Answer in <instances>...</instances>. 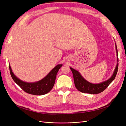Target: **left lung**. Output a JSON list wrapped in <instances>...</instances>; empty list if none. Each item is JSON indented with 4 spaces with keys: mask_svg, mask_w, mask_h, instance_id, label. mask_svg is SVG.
<instances>
[{
    "mask_svg": "<svg viewBox=\"0 0 126 126\" xmlns=\"http://www.w3.org/2000/svg\"><path fill=\"white\" fill-rule=\"evenodd\" d=\"M115 45L117 55L118 56V50L116 44ZM70 68L72 71V74H73L75 87L79 91L83 93L90 94H99L102 92L103 91H104V90H105L110 83L112 82L113 80L115 79L118 71V57H117V63L116 67L111 77L108 79L107 80L99 83H92L88 82L82 77V76L80 74V72L78 71L73 69L71 67H70Z\"/></svg>",
    "mask_w": 126,
    "mask_h": 126,
    "instance_id": "left-lung-1",
    "label": "left lung"
}]
</instances>
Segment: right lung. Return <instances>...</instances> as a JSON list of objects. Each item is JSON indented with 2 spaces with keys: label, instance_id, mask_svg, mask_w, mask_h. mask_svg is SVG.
Listing matches in <instances>:
<instances>
[{
  "label": "right lung",
  "instance_id": "1",
  "mask_svg": "<svg viewBox=\"0 0 126 126\" xmlns=\"http://www.w3.org/2000/svg\"><path fill=\"white\" fill-rule=\"evenodd\" d=\"M62 66V64L57 65L45 77L38 81L27 82L21 80L14 75L9 63L10 75L14 81L26 93L33 95H43L52 89L55 85L57 72Z\"/></svg>",
  "mask_w": 126,
  "mask_h": 126
}]
</instances>
